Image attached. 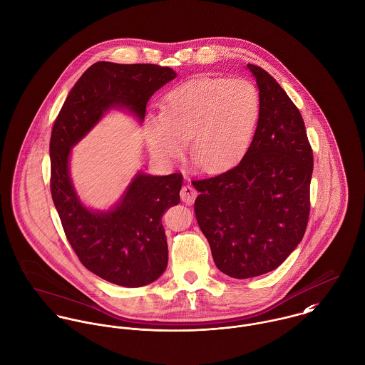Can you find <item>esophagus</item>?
I'll return each instance as SVG.
<instances>
[{"label":"esophagus","mask_w":365,"mask_h":365,"mask_svg":"<svg viewBox=\"0 0 365 365\" xmlns=\"http://www.w3.org/2000/svg\"><path fill=\"white\" fill-rule=\"evenodd\" d=\"M181 201L184 202V204H187V205H192V202L195 201V198H197V190L192 187V185H190V184H187V185H184L182 188H181Z\"/></svg>","instance_id":"1"}]
</instances>
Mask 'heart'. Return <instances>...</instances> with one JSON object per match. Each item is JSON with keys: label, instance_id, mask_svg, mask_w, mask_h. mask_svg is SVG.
Listing matches in <instances>:
<instances>
[{"label": "heart", "instance_id": "heart-1", "mask_svg": "<svg viewBox=\"0 0 365 365\" xmlns=\"http://www.w3.org/2000/svg\"><path fill=\"white\" fill-rule=\"evenodd\" d=\"M260 113V94L252 81L198 77L167 93L161 112L148 113L145 138L153 156L163 161L181 156L191 138L194 164L219 173L245 156Z\"/></svg>", "mask_w": 365, "mask_h": 365}]
</instances>
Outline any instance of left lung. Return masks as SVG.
Here are the masks:
<instances>
[{
	"label": "left lung",
	"mask_w": 365,
	"mask_h": 365,
	"mask_svg": "<svg viewBox=\"0 0 365 365\" xmlns=\"http://www.w3.org/2000/svg\"><path fill=\"white\" fill-rule=\"evenodd\" d=\"M261 113L253 142L232 170L192 181L198 225L216 267L237 279L279 267L309 217L313 156L304 119L281 86L255 64Z\"/></svg>",
	"instance_id": "obj_1"
}]
</instances>
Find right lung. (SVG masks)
<instances>
[{
    "instance_id": "1",
    "label": "right lung",
    "mask_w": 365,
    "mask_h": 365,
    "mask_svg": "<svg viewBox=\"0 0 365 365\" xmlns=\"http://www.w3.org/2000/svg\"><path fill=\"white\" fill-rule=\"evenodd\" d=\"M177 73L157 64H93L71 88L53 125L51 191L68 243L83 265L115 285L138 288L165 271L168 247L164 212L180 204L181 174L138 171L120 198L108 209L87 207L70 174L71 149L109 110L146 115L150 97Z\"/></svg>"
}]
</instances>
